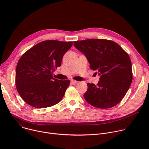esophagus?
Returning <instances> with one entry per match:
<instances>
[{
    "mask_svg": "<svg viewBox=\"0 0 149 149\" xmlns=\"http://www.w3.org/2000/svg\"><path fill=\"white\" fill-rule=\"evenodd\" d=\"M71 84H72V85H75L78 82L77 81H75V80H71Z\"/></svg>",
    "mask_w": 149,
    "mask_h": 149,
    "instance_id": "34e87169",
    "label": "esophagus"
}]
</instances>
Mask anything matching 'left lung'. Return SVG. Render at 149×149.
Returning a JSON list of instances; mask_svg holds the SVG:
<instances>
[{
    "instance_id": "obj_1",
    "label": "left lung",
    "mask_w": 149,
    "mask_h": 149,
    "mask_svg": "<svg viewBox=\"0 0 149 149\" xmlns=\"http://www.w3.org/2000/svg\"><path fill=\"white\" fill-rule=\"evenodd\" d=\"M74 45L86 56L90 68L97 70L100 75L97 86L87 84L85 100L94 107L104 109L118 104L129 90L133 79L129 55L115 42L107 39L77 40L74 42Z\"/></svg>"
}]
</instances>
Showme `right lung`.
I'll use <instances>...</instances> for the list:
<instances>
[{"label": "right lung", "instance_id": "1", "mask_svg": "<svg viewBox=\"0 0 149 149\" xmlns=\"http://www.w3.org/2000/svg\"><path fill=\"white\" fill-rule=\"evenodd\" d=\"M72 45V42L42 41L20 57L16 69V87L28 104L43 109L62 100L70 81L58 80L52 74Z\"/></svg>", "mask_w": 149, "mask_h": 149}]
</instances>
